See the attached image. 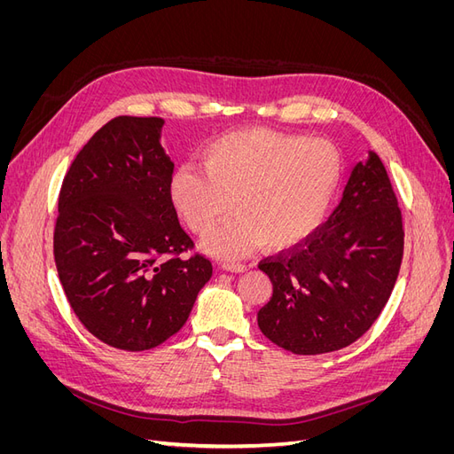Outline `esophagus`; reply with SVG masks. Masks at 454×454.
<instances>
[{"mask_svg": "<svg viewBox=\"0 0 454 454\" xmlns=\"http://www.w3.org/2000/svg\"><path fill=\"white\" fill-rule=\"evenodd\" d=\"M222 269L227 270V272H237L239 274V272L246 270V265H240V263H223Z\"/></svg>", "mask_w": 454, "mask_h": 454, "instance_id": "1", "label": "esophagus"}]
</instances>
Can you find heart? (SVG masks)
I'll use <instances>...</instances> for the list:
<instances>
[{"label":"heart","mask_w":454,"mask_h":454,"mask_svg":"<svg viewBox=\"0 0 454 454\" xmlns=\"http://www.w3.org/2000/svg\"><path fill=\"white\" fill-rule=\"evenodd\" d=\"M202 170L182 167L168 184L174 210L206 235L204 252L239 259L267 244L290 250L309 240L327 217L342 180L339 149L322 138L248 129L206 145Z\"/></svg>","instance_id":"heart-1"}]
</instances>
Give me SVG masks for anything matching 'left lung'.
I'll use <instances>...</instances> for the list:
<instances>
[{
    "label": "left lung",
    "instance_id": "left-lung-1",
    "mask_svg": "<svg viewBox=\"0 0 454 454\" xmlns=\"http://www.w3.org/2000/svg\"><path fill=\"white\" fill-rule=\"evenodd\" d=\"M402 255V212L387 168L369 151L352 168L329 222L295 250L259 265L272 297L257 312V325L294 354L345 348L379 318Z\"/></svg>",
    "mask_w": 454,
    "mask_h": 454
}]
</instances>
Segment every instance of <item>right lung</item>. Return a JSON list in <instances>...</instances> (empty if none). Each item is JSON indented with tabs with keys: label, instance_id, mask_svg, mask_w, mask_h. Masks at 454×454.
Masks as SVG:
<instances>
[{
	"label": "right lung",
	"instance_id": "obj_1",
	"mask_svg": "<svg viewBox=\"0 0 454 454\" xmlns=\"http://www.w3.org/2000/svg\"><path fill=\"white\" fill-rule=\"evenodd\" d=\"M160 117H115L79 151L59 197L54 261L64 294L106 345L140 352L180 332L212 263L168 197Z\"/></svg>",
	"mask_w": 454,
	"mask_h": 454
}]
</instances>
